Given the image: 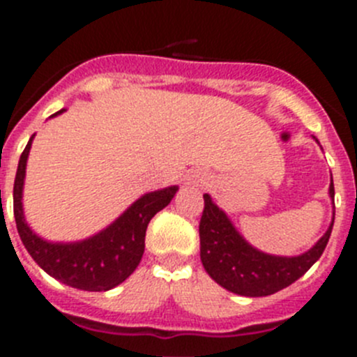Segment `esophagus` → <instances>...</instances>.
<instances>
[{
	"instance_id": "esophagus-1",
	"label": "esophagus",
	"mask_w": 357,
	"mask_h": 357,
	"mask_svg": "<svg viewBox=\"0 0 357 357\" xmlns=\"http://www.w3.org/2000/svg\"><path fill=\"white\" fill-rule=\"evenodd\" d=\"M207 182V175L204 172H198V169H193V172H188L185 175V184L188 185H202Z\"/></svg>"
}]
</instances>
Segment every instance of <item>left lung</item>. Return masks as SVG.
I'll return each instance as SVG.
<instances>
[{"mask_svg":"<svg viewBox=\"0 0 357 357\" xmlns=\"http://www.w3.org/2000/svg\"><path fill=\"white\" fill-rule=\"evenodd\" d=\"M318 143V141H317ZM329 197L334 204V184L331 176ZM334 225V211L329 229L313 247L301 255H272L252 247L239 234L223 209L211 195H204L200 220V259L214 282L243 296H268L288 288L313 266L327 247Z\"/></svg>","mask_w":357,"mask_h":357,"instance_id":"obj_1","label":"left lung"}]
</instances>
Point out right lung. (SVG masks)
Masks as SVG:
<instances>
[{
	"instance_id": "right-lung-1",
	"label": "right lung",
	"mask_w": 357,
	"mask_h": 357,
	"mask_svg": "<svg viewBox=\"0 0 357 357\" xmlns=\"http://www.w3.org/2000/svg\"><path fill=\"white\" fill-rule=\"evenodd\" d=\"M59 110L52 118L62 114ZM31 135L21 153L14 181V216L24 248L44 272L62 284L84 291H109L134 273L144 254V236L150 220L168 206L178 185L157 189L143 195L123 211L105 229L80 241H48L28 225L23 211V189Z\"/></svg>"
}]
</instances>
